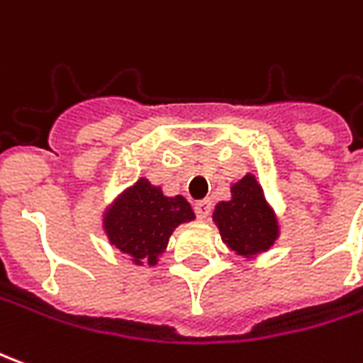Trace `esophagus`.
<instances>
[{"label":"esophagus","mask_w":363,"mask_h":363,"mask_svg":"<svg viewBox=\"0 0 363 363\" xmlns=\"http://www.w3.org/2000/svg\"><path fill=\"white\" fill-rule=\"evenodd\" d=\"M211 206H213L211 199L196 201L194 202V213H196V216H199L201 220H206V218H208V214H211Z\"/></svg>","instance_id":"obj_1"}]
</instances>
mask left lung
<instances>
[{"instance_id":"1","label":"left lung","mask_w":363,"mask_h":363,"mask_svg":"<svg viewBox=\"0 0 363 363\" xmlns=\"http://www.w3.org/2000/svg\"><path fill=\"white\" fill-rule=\"evenodd\" d=\"M213 220L223 242L246 260L266 252L280 236L274 208L268 204L252 172L233 182L230 201H220L214 206Z\"/></svg>"}]
</instances>
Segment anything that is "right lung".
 <instances>
[{"instance_id":"1","label":"right lung","mask_w":363,"mask_h":363,"mask_svg":"<svg viewBox=\"0 0 363 363\" xmlns=\"http://www.w3.org/2000/svg\"><path fill=\"white\" fill-rule=\"evenodd\" d=\"M191 220H194V213L184 196H164L161 186L139 179L107 206L103 230L133 264L155 266L167 250L174 228Z\"/></svg>"}]
</instances>
